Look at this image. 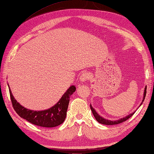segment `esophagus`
Returning a JSON list of instances; mask_svg holds the SVG:
<instances>
[{"label":"esophagus","mask_w":154,"mask_h":154,"mask_svg":"<svg viewBox=\"0 0 154 154\" xmlns=\"http://www.w3.org/2000/svg\"><path fill=\"white\" fill-rule=\"evenodd\" d=\"M89 78H90V75L88 73V72H83L79 77L80 82H85L87 80H88Z\"/></svg>","instance_id":"1"}]
</instances>
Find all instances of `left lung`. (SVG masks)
<instances>
[{"instance_id":"1","label":"left lung","mask_w":154,"mask_h":154,"mask_svg":"<svg viewBox=\"0 0 154 154\" xmlns=\"http://www.w3.org/2000/svg\"><path fill=\"white\" fill-rule=\"evenodd\" d=\"M146 89H147V86H145V89H144V93H143V100H142V102L141 103L140 105H139V106H141V104H143V102L144 101L145 97V96H146ZM139 107H138V108H139ZM90 108H91V111H92V113H93L94 116V117H95V119H96V121H97V122H100V123L103 124V125H117V124L121 123V122H124V121H126L127 119H129L130 117L132 116L133 115V114H134V113L135 112V111H136V110H135V112H133V113L129 114H128V115L126 116L125 117H123V118H121V119H120L116 120V121H110V120H108V119H104V117L101 116L100 115V114H97V113L96 112V111L95 110V109H94L93 107H92V106H91V104H90Z\"/></svg>"}]
</instances>
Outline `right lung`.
<instances>
[{
    "mask_svg": "<svg viewBox=\"0 0 154 154\" xmlns=\"http://www.w3.org/2000/svg\"><path fill=\"white\" fill-rule=\"evenodd\" d=\"M9 89L11 102L13 107L18 115L35 125L42 127H55L65 121L67 111L70 97L76 90L75 85L70 86L57 104L52 107L44 110H32L21 106L13 96Z\"/></svg>",
    "mask_w": 154,
    "mask_h": 154,
    "instance_id": "add662e5",
    "label": "right lung"
}]
</instances>
